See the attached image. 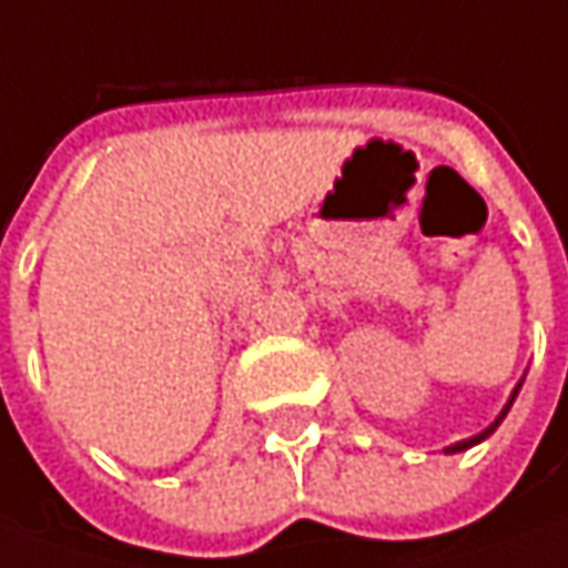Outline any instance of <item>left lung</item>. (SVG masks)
Returning <instances> with one entry per match:
<instances>
[{
	"instance_id": "1",
	"label": "left lung",
	"mask_w": 568,
	"mask_h": 568,
	"mask_svg": "<svg viewBox=\"0 0 568 568\" xmlns=\"http://www.w3.org/2000/svg\"><path fill=\"white\" fill-rule=\"evenodd\" d=\"M519 388H523V382H519V385L513 388V395H510V400H507V407L500 410V416H497V419H495V423H491V426H488V429L478 432V435H473V438H466V442H457V445L445 447V454H457V450H466V447H473V445H478V442H485V438H488V435H491V432H495L497 426H500V419L507 416V410H510V407H513V400H516V395H519Z\"/></svg>"
}]
</instances>
